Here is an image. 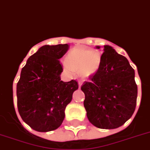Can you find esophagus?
Masks as SVG:
<instances>
[{"label":"esophagus","mask_w":150,"mask_h":150,"mask_svg":"<svg viewBox=\"0 0 150 150\" xmlns=\"http://www.w3.org/2000/svg\"><path fill=\"white\" fill-rule=\"evenodd\" d=\"M78 84H79V88H80V86H81V85H82V81H79L78 82Z\"/></svg>","instance_id":"obj_1"}]
</instances>
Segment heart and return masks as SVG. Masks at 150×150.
Here are the masks:
<instances>
[{"instance_id": "obj_1", "label": "heart", "mask_w": 150, "mask_h": 150, "mask_svg": "<svg viewBox=\"0 0 150 150\" xmlns=\"http://www.w3.org/2000/svg\"><path fill=\"white\" fill-rule=\"evenodd\" d=\"M102 61L100 52L96 50L75 47L67 55L63 65L67 73L73 74L78 71L83 77H89L96 73Z\"/></svg>"}]
</instances>
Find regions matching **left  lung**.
Returning a JSON list of instances; mask_svg holds the SVG:
<instances>
[{
  "mask_svg": "<svg viewBox=\"0 0 150 150\" xmlns=\"http://www.w3.org/2000/svg\"><path fill=\"white\" fill-rule=\"evenodd\" d=\"M134 76L126 57L105 45L99 68L81 86L91 124L101 129H115L131 117L137 98Z\"/></svg>",
  "mask_w": 150,
  "mask_h": 150,
  "instance_id": "1",
  "label": "left lung"
}]
</instances>
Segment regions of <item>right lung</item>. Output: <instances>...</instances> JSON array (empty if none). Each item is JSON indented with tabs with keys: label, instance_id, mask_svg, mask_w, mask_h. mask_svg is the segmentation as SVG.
<instances>
[{
	"label": "right lung",
	"instance_id": "right-lung-1",
	"mask_svg": "<svg viewBox=\"0 0 150 150\" xmlns=\"http://www.w3.org/2000/svg\"><path fill=\"white\" fill-rule=\"evenodd\" d=\"M69 45H44L30 56L23 67L16 86L20 115L33 130L48 132L58 128L65 117L66 106L78 89L77 82L61 80L59 59Z\"/></svg>",
	"mask_w": 150,
	"mask_h": 150
}]
</instances>
